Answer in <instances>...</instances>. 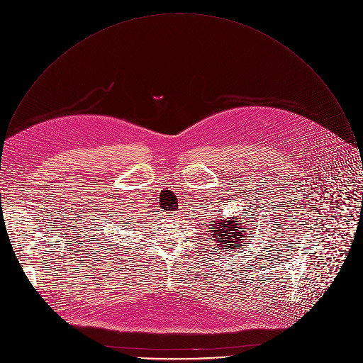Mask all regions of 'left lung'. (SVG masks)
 Instances as JSON below:
<instances>
[{
	"mask_svg": "<svg viewBox=\"0 0 363 363\" xmlns=\"http://www.w3.org/2000/svg\"><path fill=\"white\" fill-rule=\"evenodd\" d=\"M209 228H211V235L213 236V242L218 243V247L223 249H242V243L246 240L245 239V232H246V226H242V222L239 220V218L233 216V218H226V219H216L213 218L209 222ZM219 250V249H216ZM228 252V250H226ZM219 253V252H216Z\"/></svg>",
	"mask_w": 363,
	"mask_h": 363,
	"instance_id": "left-lung-1",
	"label": "left lung"
}]
</instances>
